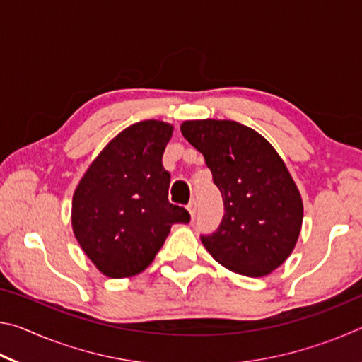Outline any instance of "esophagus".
Wrapping results in <instances>:
<instances>
[{
    "instance_id": "1",
    "label": "esophagus",
    "mask_w": 362,
    "mask_h": 362,
    "mask_svg": "<svg viewBox=\"0 0 362 362\" xmlns=\"http://www.w3.org/2000/svg\"><path fill=\"white\" fill-rule=\"evenodd\" d=\"M196 209H198V207H196V199H192V201H189V204H188L189 216L194 217L196 216Z\"/></svg>"
}]
</instances>
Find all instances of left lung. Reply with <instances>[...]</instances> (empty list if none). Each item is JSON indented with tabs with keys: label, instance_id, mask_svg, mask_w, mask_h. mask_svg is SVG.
Listing matches in <instances>:
<instances>
[{
	"label": "left lung",
	"instance_id": "8db88e82",
	"mask_svg": "<svg viewBox=\"0 0 362 362\" xmlns=\"http://www.w3.org/2000/svg\"><path fill=\"white\" fill-rule=\"evenodd\" d=\"M180 131L203 153L223 198L222 223L201 236L203 246L230 272L267 276L292 254L303 222L302 196L283 158L236 121H183Z\"/></svg>",
	"mask_w": 362,
	"mask_h": 362
}]
</instances>
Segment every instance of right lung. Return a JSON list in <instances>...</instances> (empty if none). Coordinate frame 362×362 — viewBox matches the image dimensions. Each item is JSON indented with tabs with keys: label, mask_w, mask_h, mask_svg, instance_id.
<instances>
[{
	"label": "right lung",
	"mask_w": 362,
	"mask_h": 362,
	"mask_svg": "<svg viewBox=\"0 0 362 362\" xmlns=\"http://www.w3.org/2000/svg\"><path fill=\"white\" fill-rule=\"evenodd\" d=\"M173 131L158 119L126 127L90 163L73 193V233L108 278L142 273L170 226L189 222V214L168 199L170 175L161 159Z\"/></svg>",
	"instance_id": "1"
}]
</instances>
